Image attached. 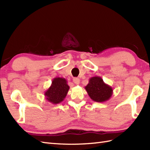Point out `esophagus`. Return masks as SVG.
<instances>
[{
    "mask_svg": "<svg viewBox=\"0 0 150 150\" xmlns=\"http://www.w3.org/2000/svg\"><path fill=\"white\" fill-rule=\"evenodd\" d=\"M73 81L76 84H79V82H80V79L79 78H73Z\"/></svg>",
    "mask_w": 150,
    "mask_h": 150,
    "instance_id": "obj_1",
    "label": "esophagus"
}]
</instances>
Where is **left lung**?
Masks as SVG:
<instances>
[{
  "label": "left lung",
  "mask_w": 150,
  "mask_h": 150,
  "mask_svg": "<svg viewBox=\"0 0 150 150\" xmlns=\"http://www.w3.org/2000/svg\"><path fill=\"white\" fill-rule=\"evenodd\" d=\"M85 90L91 99L97 103L106 102L113 95V88L105 83L103 79L98 76H95L89 79Z\"/></svg>",
  "instance_id": "8db88e82"
}]
</instances>
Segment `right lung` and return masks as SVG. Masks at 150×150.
I'll use <instances>...</instances> for the list:
<instances>
[{
  "mask_svg": "<svg viewBox=\"0 0 150 150\" xmlns=\"http://www.w3.org/2000/svg\"><path fill=\"white\" fill-rule=\"evenodd\" d=\"M69 89L66 79L63 77H55L53 79L50 87L44 92V96L50 103L59 104L64 99Z\"/></svg>",
  "mask_w": 150,
  "mask_h": 150,
  "instance_id": "right-lung-1",
  "label": "right lung"
}]
</instances>
